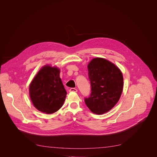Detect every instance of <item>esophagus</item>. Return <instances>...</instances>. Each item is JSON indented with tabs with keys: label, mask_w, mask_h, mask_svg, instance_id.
Wrapping results in <instances>:
<instances>
[{
	"label": "esophagus",
	"mask_w": 157,
	"mask_h": 157,
	"mask_svg": "<svg viewBox=\"0 0 157 157\" xmlns=\"http://www.w3.org/2000/svg\"><path fill=\"white\" fill-rule=\"evenodd\" d=\"M69 92H77V90L76 88H71L69 90Z\"/></svg>",
	"instance_id": "1"
}]
</instances>
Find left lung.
<instances>
[{"label":"left lung","instance_id":"1","mask_svg":"<svg viewBox=\"0 0 157 157\" xmlns=\"http://www.w3.org/2000/svg\"><path fill=\"white\" fill-rule=\"evenodd\" d=\"M91 93L85 102L91 112L102 114L117 104L123 88L120 69L108 60L94 58L88 65Z\"/></svg>","mask_w":157,"mask_h":157}]
</instances>
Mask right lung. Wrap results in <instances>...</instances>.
Returning a JSON list of instances; mask_svg holds the SVG:
<instances>
[{
  "mask_svg": "<svg viewBox=\"0 0 157 157\" xmlns=\"http://www.w3.org/2000/svg\"><path fill=\"white\" fill-rule=\"evenodd\" d=\"M29 90L34 107L48 114L61 108L67 94L60 78V69L48 65L42 67L37 72Z\"/></svg>",
  "mask_w": 157,
  "mask_h": 157,
  "instance_id": "1",
  "label": "right lung"
}]
</instances>
